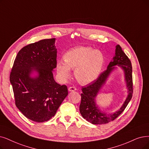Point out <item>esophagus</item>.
<instances>
[{
	"label": "esophagus",
	"mask_w": 149,
	"mask_h": 149,
	"mask_svg": "<svg viewBox=\"0 0 149 149\" xmlns=\"http://www.w3.org/2000/svg\"><path fill=\"white\" fill-rule=\"evenodd\" d=\"M68 91L70 92H73V91H76V88L74 86H71V87H68Z\"/></svg>",
	"instance_id": "obj_1"
}]
</instances>
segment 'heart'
I'll list each match as a JSON object with an SVG mask.
<instances>
[{
	"label": "heart",
	"mask_w": 149,
	"mask_h": 149,
	"mask_svg": "<svg viewBox=\"0 0 149 149\" xmlns=\"http://www.w3.org/2000/svg\"><path fill=\"white\" fill-rule=\"evenodd\" d=\"M64 62L57 63V72L63 80L68 79L71 69H75L76 79L83 84L96 79L102 71L104 56L102 52L88 46H76L67 51L63 56Z\"/></svg>",
	"instance_id": "obj_1"
}]
</instances>
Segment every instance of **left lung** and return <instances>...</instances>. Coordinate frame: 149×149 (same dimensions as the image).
Here are the masks:
<instances>
[{
  "instance_id": "8db88e82",
  "label": "left lung",
  "mask_w": 149,
  "mask_h": 149,
  "mask_svg": "<svg viewBox=\"0 0 149 149\" xmlns=\"http://www.w3.org/2000/svg\"><path fill=\"white\" fill-rule=\"evenodd\" d=\"M116 64L119 65L125 71L129 95L126 102L120 110L112 114H104L101 113L96 106L94 98L100 88L104 84L110 71L114 68L113 66ZM81 90L82 93L81 94V102L79 111L83 118L88 122L95 125L108 123L114 120L122 114L133 97V85L132 63L119 45L116 46V56L114 57V61L109 63L107 70L101 73L96 79L89 83L86 86H82Z\"/></svg>"
}]
</instances>
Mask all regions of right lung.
<instances>
[{
    "instance_id": "obj_1",
    "label": "right lung",
    "mask_w": 149,
    "mask_h": 149,
    "mask_svg": "<svg viewBox=\"0 0 149 149\" xmlns=\"http://www.w3.org/2000/svg\"><path fill=\"white\" fill-rule=\"evenodd\" d=\"M55 38L31 43L18 52L10 74L15 104L29 119L43 122L54 117L68 95L65 85L54 81L52 71L57 66ZM32 70L39 73L32 79Z\"/></svg>"
}]
</instances>
